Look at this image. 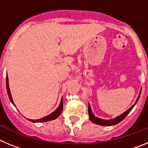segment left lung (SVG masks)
Returning <instances> with one entry per match:
<instances>
[{"label":"left lung","instance_id":"1","mask_svg":"<svg viewBox=\"0 0 148 148\" xmlns=\"http://www.w3.org/2000/svg\"><path fill=\"white\" fill-rule=\"evenodd\" d=\"M141 90H142V89H141ZM141 90H140V92H139V94H138V98H137V99L136 100V102L134 103V104H133V105H132L131 107L127 110L124 112L122 114L117 116V117H116V118L112 119H110V120L102 119H100L99 118V117L95 116V115H94L93 113H92V109H91V106H90V104L88 103V114H89V117H90V119L91 120V121H92L94 124H96V125H101V126H112V125H116V124H118V123L121 122V121H122V120L124 119H125L128 114H129V113L132 110L133 107H134V106L136 105V104L137 103L138 99H139V97H140Z\"/></svg>","mask_w":148,"mask_h":148}]
</instances>
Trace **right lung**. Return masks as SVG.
I'll return each mask as SVG.
<instances>
[{
    "instance_id": "add662e5",
    "label": "right lung",
    "mask_w": 148,
    "mask_h": 148,
    "mask_svg": "<svg viewBox=\"0 0 148 148\" xmlns=\"http://www.w3.org/2000/svg\"><path fill=\"white\" fill-rule=\"evenodd\" d=\"M6 90H7V93L8 95H9V98L10 99V101L12 103V104L15 107V104H14V101L12 100V97L11 92H10V85H9V78H8V75L6 74ZM63 110V98H61V102H60L59 106L58 107V108L53 112L52 113H50L48 116H46L44 117L41 119H28L29 121H32V122H45V121H52V120H54L56 119H57L58 116H60V114L61 113Z\"/></svg>"
}]
</instances>
